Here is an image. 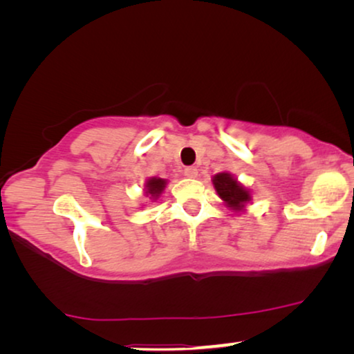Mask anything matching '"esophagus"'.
<instances>
[{"label":"esophagus","mask_w":354,"mask_h":354,"mask_svg":"<svg viewBox=\"0 0 354 354\" xmlns=\"http://www.w3.org/2000/svg\"><path fill=\"white\" fill-rule=\"evenodd\" d=\"M183 174H185L188 178H196L198 177V169L193 167V166L185 167V171H183Z\"/></svg>","instance_id":"esophagus-1"}]
</instances>
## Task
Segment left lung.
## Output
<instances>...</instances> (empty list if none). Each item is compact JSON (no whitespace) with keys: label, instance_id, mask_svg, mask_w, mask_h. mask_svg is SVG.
I'll use <instances>...</instances> for the list:
<instances>
[{"label":"left lung","instance_id":"8db88e82","mask_svg":"<svg viewBox=\"0 0 354 354\" xmlns=\"http://www.w3.org/2000/svg\"><path fill=\"white\" fill-rule=\"evenodd\" d=\"M212 185L216 188V193L219 195L227 207H230L234 212H245L246 206L253 200V193L248 187L239 182L234 174L219 172L212 177Z\"/></svg>","mask_w":354,"mask_h":354}]
</instances>
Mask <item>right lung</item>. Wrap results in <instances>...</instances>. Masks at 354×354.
Segmentation results:
<instances>
[{
    "label": "right lung",
    "instance_id": "add662e5",
    "mask_svg": "<svg viewBox=\"0 0 354 354\" xmlns=\"http://www.w3.org/2000/svg\"><path fill=\"white\" fill-rule=\"evenodd\" d=\"M167 187V180L166 178H159V177H149L145 182V195H147L151 201H156L159 196L162 195L164 190Z\"/></svg>",
    "mask_w": 354,
    "mask_h": 354
}]
</instances>
